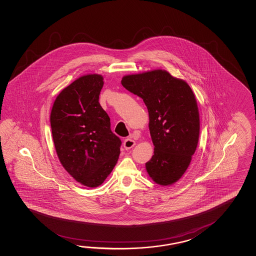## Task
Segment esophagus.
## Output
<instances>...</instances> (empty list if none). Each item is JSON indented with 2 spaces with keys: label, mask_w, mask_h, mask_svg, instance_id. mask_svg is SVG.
<instances>
[{
  "label": "esophagus",
  "mask_w": 256,
  "mask_h": 256,
  "mask_svg": "<svg viewBox=\"0 0 256 256\" xmlns=\"http://www.w3.org/2000/svg\"><path fill=\"white\" fill-rule=\"evenodd\" d=\"M134 144H136V142H134V140L131 138L125 139V141L123 142V146H124V148H125L126 150L131 149L132 147L134 146Z\"/></svg>",
  "instance_id": "34e87169"
}]
</instances>
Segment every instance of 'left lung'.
<instances>
[{"instance_id": "left-lung-1", "label": "left lung", "mask_w": 256, "mask_h": 256, "mask_svg": "<svg viewBox=\"0 0 256 256\" xmlns=\"http://www.w3.org/2000/svg\"><path fill=\"white\" fill-rule=\"evenodd\" d=\"M122 84L142 98L154 146L146 170L155 183L170 186L183 176L196 149L200 120L193 91L162 70L124 76Z\"/></svg>"}]
</instances>
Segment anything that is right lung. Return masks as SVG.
<instances>
[{
	"mask_svg": "<svg viewBox=\"0 0 256 256\" xmlns=\"http://www.w3.org/2000/svg\"><path fill=\"white\" fill-rule=\"evenodd\" d=\"M104 78L83 76L64 88L50 112V128L60 164L76 180L96 188L112 172L122 140L110 130L99 104Z\"/></svg>",
	"mask_w": 256,
	"mask_h": 256,
	"instance_id": "add662e5",
	"label": "right lung"
}]
</instances>
